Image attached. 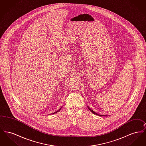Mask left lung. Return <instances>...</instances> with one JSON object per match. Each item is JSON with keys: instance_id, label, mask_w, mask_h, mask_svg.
I'll list each match as a JSON object with an SVG mask.
<instances>
[{"instance_id": "obj_1", "label": "left lung", "mask_w": 146, "mask_h": 146, "mask_svg": "<svg viewBox=\"0 0 146 146\" xmlns=\"http://www.w3.org/2000/svg\"><path fill=\"white\" fill-rule=\"evenodd\" d=\"M88 108L89 109V110H90V111H91L92 113H94V114H96V115H98V114L97 113H96V112H95V111H93L92 110H91L90 108L89 107H88ZM101 116H104V115H101Z\"/></svg>"}]
</instances>
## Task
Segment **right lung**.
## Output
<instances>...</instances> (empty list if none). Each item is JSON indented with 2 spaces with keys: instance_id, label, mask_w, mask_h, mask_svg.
Segmentation results:
<instances>
[{
  "instance_id": "1",
  "label": "right lung",
  "mask_w": 146,
  "mask_h": 146,
  "mask_svg": "<svg viewBox=\"0 0 146 146\" xmlns=\"http://www.w3.org/2000/svg\"><path fill=\"white\" fill-rule=\"evenodd\" d=\"M61 108H60V109H59V110H58V111H55V112H54V113H53V114H55V113H57V112H58V111H60V110H61Z\"/></svg>"
}]
</instances>
